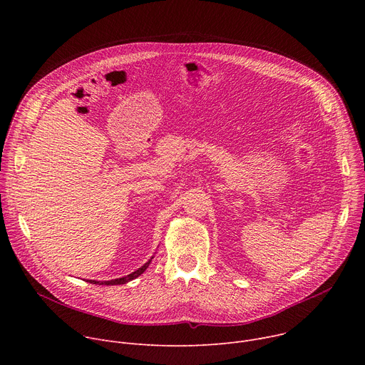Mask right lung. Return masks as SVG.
<instances>
[{
	"mask_svg": "<svg viewBox=\"0 0 365 365\" xmlns=\"http://www.w3.org/2000/svg\"><path fill=\"white\" fill-rule=\"evenodd\" d=\"M151 259H153V257L148 259V262H147L145 264H143V266H141L138 270H135V272L130 273L128 276H124V277H120V279H113V280H106V282H96V280H89V283H93V284H106V286H114V284H125V283H128V282H131V280L137 279L138 276H141V274L145 272V269L150 266Z\"/></svg>",
	"mask_w": 365,
	"mask_h": 365,
	"instance_id": "add662e5",
	"label": "right lung"
}]
</instances>
